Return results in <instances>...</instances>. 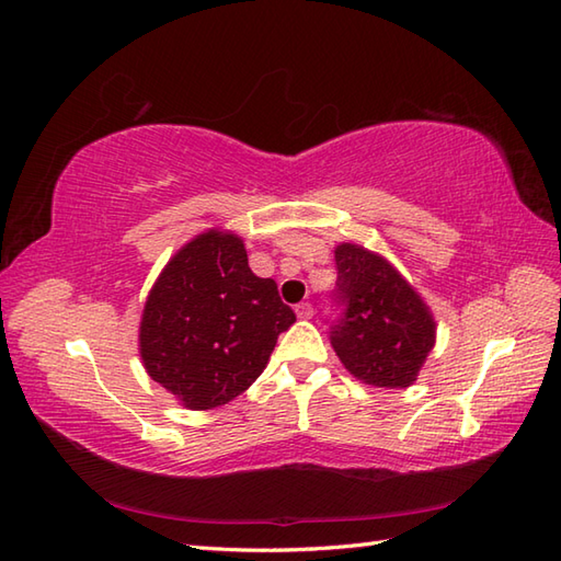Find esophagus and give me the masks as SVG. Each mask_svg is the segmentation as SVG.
<instances>
[{
  "label": "esophagus",
  "instance_id": "34e87169",
  "mask_svg": "<svg viewBox=\"0 0 561 561\" xmlns=\"http://www.w3.org/2000/svg\"><path fill=\"white\" fill-rule=\"evenodd\" d=\"M296 311V316H299L301 320H308V318H313V306L311 304H299L294 308Z\"/></svg>",
  "mask_w": 561,
  "mask_h": 561
}]
</instances>
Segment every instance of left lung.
Instances as JSON below:
<instances>
[{
	"label": "left lung",
	"mask_w": 561,
	"mask_h": 561,
	"mask_svg": "<svg viewBox=\"0 0 561 561\" xmlns=\"http://www.w3.org/2000/svg\"><path fill=\"white\" fill-rule=\"evenodd\" d=\"M337 296L347 306L332 328L342 366L374 388H410L436 344V318L400 270L376 250L335 245Z\"/></svg>",
	"instance_id": "1"
}]
</instances>
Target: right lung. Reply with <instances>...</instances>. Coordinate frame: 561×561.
Listing matches in <instances>:
<instances>
[{
  "label": "right lung",
  "instance_id": "right-lung-1",
  "mask_svg": "<svg viewBox=\"0 0 561 561\" xmlns=\"http://www.w3.org/2000/svg\"><path fill=\"white\" fill-rule=\"evenodd\" d=\"M296 316L248 267L243 238L214 226L165 262L139 320L145 371L187 410L231 402L265 371Z\"/></svg>",
  "mask_w": 561,
  "mask_h": 561
}]
</instances>
